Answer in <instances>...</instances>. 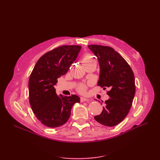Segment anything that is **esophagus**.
Listing matches in <instances>:
<instances>
[{
	"label": "esophagus",
	"mask_w": 160,
	"mask_h": 160,
	"mask_svg": "<svg viewBox=\"0 0 160 160\" xmlns=\"http://www.w3.org/2000/svg\"><path fill=\"white\" fill-rule=\"evenodd\" d=\"M80 101H81V102H84V101H88V102H89V101H90L89 99H87L85 98H83V97H81V98H80Z\"/></svg>",
	"instance_id": "1"
}]
</instances>
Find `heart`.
<instances>
[{"instance_id":"1","label":"heart","mask_w":160,"mask_h":160,"mask_svg":"<svg viewBox=\"0 0 160 160\" xmlns=\"http://www.w3.org/2000/svg\"><path fill=\"white\" fill-rule=\"evenodd\" d=\"M94 59L93 57H92L89 54H86L83 56V57L82 58V62H83V64L87 63V62H89V61L93 60ZM87 89V87L85 85H81L79 88H78V91L80 92V93H83L85 92Z\"/></svg>"}]
</instances>
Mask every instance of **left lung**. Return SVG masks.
<instances>
[{
	"label": "left lung",
	"instance_id": "left-lung-1",
	"mask_svg": "<svg viewBox=\"0 0 160 160\" xmlns=\"http://www.w3.org/2000/svg\"><path fill=\"white\" fill-rule=\"evenodd\" d=\"M88 47L98 57L99 63L98 85L103 89L110 88L107 93L110 98L105 101L101 113L94 119L105 126L113 127L122 122L132 107L135 93L133 72L113 48L98 45Z\"/></svg>",
	"mask_w": 160,
	"mask_h": 160
}]
</instances>
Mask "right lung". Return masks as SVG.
I'll return each instance as SVG.
<instances>
[{
	"label": "right lung",
	"mask_w": 160,
	"mask_h": 160,
	"mask_svg": "<svg viewBox=\"0 0 160 160\" xmlns=\"http://www.w3.org/2000/svg\"><path fill=\"white\" fill-rule=\"evenodd\" d=\"M81 49L64 45L43 55L37 62L28 81L29 102L37 118L46 126L57 128L68 121L71 108L80 102L76 95H57V79L67 73Z\"/></svg>",
	"instance_id": "obj_1"
}]
</instances>
